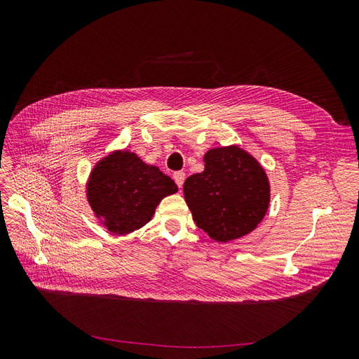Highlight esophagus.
Instances as JSON below:
<instances>
[{
  "label": "esophagus",
  "instance_id": "esophagus-1",
  "mask_svg": "<svg viewBox=\"0 0 359 359\" xmlns=\"http://www.w3.org/2000/svg\"><path fill=\"white\" fill-rule=\"evenodd\" d=\"M173 180H175L177 186L181 189L182 184H184V180H186V173H184V172H175V173H173Z\"/></svg>",
  "mask_w": 359,
  "mask_h": 359
}]
</instances>
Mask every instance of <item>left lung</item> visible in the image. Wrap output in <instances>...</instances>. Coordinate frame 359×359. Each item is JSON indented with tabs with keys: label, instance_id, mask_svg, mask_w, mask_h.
<instances>
[{
	"label": "left lung",
	"instance_id": "obj_1",
	"mask_svg": "<svg viewBox=\"0 0 359 359\" xmlns=\"http://www.w3.org/2000/svg\"><path fill=\"white\" fill-rule=\"evenodd\" d=\"M203 160L205 170L184 182L194 223L220 243L250 233L269 205L265 170L238 147L210 149Z\"/></svg>",
	"mask_w": 359,
	"mask_h": 359
}]
</instances>
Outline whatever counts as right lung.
<instances>
[{
    "instance_id": "right-lung-1",
    "label": "right lung",
    "mask_w": 359,
    "mask_h": 359,
    "mask_svg": "<svg viewBox=\"0 0 359 359\" xmlns=\"http://www.w3.org/2000/svg\"><path fill=\"white\" fill-rule=\"evenodd\" d=\"M177 191L170 177L128 151H116L97 163L86 187L93 211L118 235L147 224L160 201Z\"/></svg>"
}]
</instances>
